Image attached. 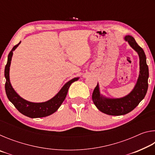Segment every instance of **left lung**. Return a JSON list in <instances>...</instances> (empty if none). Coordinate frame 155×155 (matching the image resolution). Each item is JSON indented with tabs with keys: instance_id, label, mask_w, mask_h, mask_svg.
I'll list each match as a JSON object with an SVG mask.
<instances>
[{
	"instance_id": "1",
	"label": "left lung",
	"mask_w": 155,
	"mask_h": 155,
	"mask_svg": "<svg viewBox=\"0 0 155 155\" xmlns=\"http://www.w3.org/2000/svg\"><path fill=\"white\" fill-rule=\"evenodd\" d=\"M124 39L137 52L140 58V74L133 90L122 98H107L103 96L100 91L98 83L97 84L92 94L94 104L99 111L110 115H125L133 111L144 98L148 90L149 72L145 52L131 35H126Z\"/></svg>"
}]
</instances>
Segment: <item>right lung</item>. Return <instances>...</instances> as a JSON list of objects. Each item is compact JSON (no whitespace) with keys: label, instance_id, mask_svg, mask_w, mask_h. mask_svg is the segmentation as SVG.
I'll use <instances>...</instances> for the list:
<instances>
[{"label":"right lung","instance_id":"1","mask_svg":"<svg viewBox=\"0 0 155 155\" xmlns=\"http://www.w3.org/2000/svg\"><path fill=\"white\" fill-rule=\"evenodd\" d=\"M21 43L20 41L17 45L14 46V48L9 53L7 58V65L5 68V77L6 79L5 83V91L9 101L14 104L15 108L19 111L21 114L26 116L31 117V118H37V117H43L54 114L57 111L59 107L61 105L63 102L66 97L70 85L72 83L79 79V77H76L70 80L63 86L61 90L53 98L43 103H32L27 100L22 98L16 93V91L13 88L9 78V69L11 65V61L14 52L17 47Z\"/></svg>","mask_w":155,"mask_h":155}]
</instances>
